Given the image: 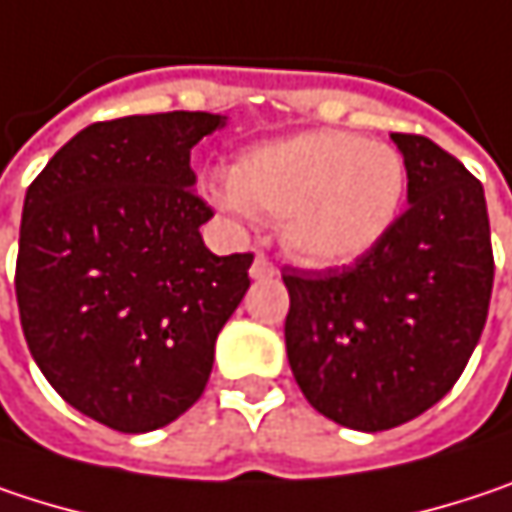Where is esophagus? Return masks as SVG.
I'll return each instance as SVG.
<instances>
[{"instance_id":"esophagus-1","label":"esophagus","mask_w":512,"mask_h":512,"mask_svg":"<svg viewBox=\"0 0 512 512\" xmlns=\"http://www.w3.org/2000/svg\"><path fill=\"white\" fill-rule=\"evenodd\" d=\"M249 275L255 278V281H266V278H272L275 275V266L266 260L263 255L255 257V263H252V269H249Z\"/></svg>"}]
</instances>
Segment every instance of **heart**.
<instances>
[{
    "label": "heart",
    "instance_id": "heart-1",
    "mask_svg": "<svg viewBox=\"0 0 512 512\" xmlns=\"http://www.w3.org/2000/svg\"><path fill=\"white\" fill-rule=\"evenodd\" d=\"M407 169L393 146L349 131H302L240 155L208 199L234 219H278L281 243L310 266H343L395 225Z\"/></svg>",
    "mask_w": 512,
    "mask_h": 512
}]
</instances>
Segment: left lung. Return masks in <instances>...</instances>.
Segmentation results:
<instances>
[{"label":"left lung","mask_w":512,"mask_h":512,"mask_svg":"<svg viewBox=\"0 0 512 512\" xmlns=\"http://www.w3.org/2000/svg\"><path fill=\"white\" fill-rule=\"evenodd\" d=\"M407 202L390 234L337 269H284V340L304 398L337 425L390 431L434 407L487 325L492 243L481 181L422 134H393Z\"/></svg>","instance_id":"8db88e82"}]
</instances>
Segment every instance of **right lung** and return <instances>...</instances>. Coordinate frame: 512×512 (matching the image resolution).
I'll return each instance as SVG.
<instances>
[{
	"instance_id": "right-lung-1",
	"label": "right lung",
	"mask_w": 512,
	"mask_h": 512,
	"mask_svg": "<svg viewBox=\"0 0 512 512\" xmlns=\"http://www.w3.org/2000/svg\"><path fill=\"white\" fill-rule=\"evenodd\" d=\"M225 125L205 111L93 122L25 193L17 304L25 343L67 404L146 434L190 410L255 255L216 257L199 228L190 149Z\"/></svg>"
}]
</instances>
